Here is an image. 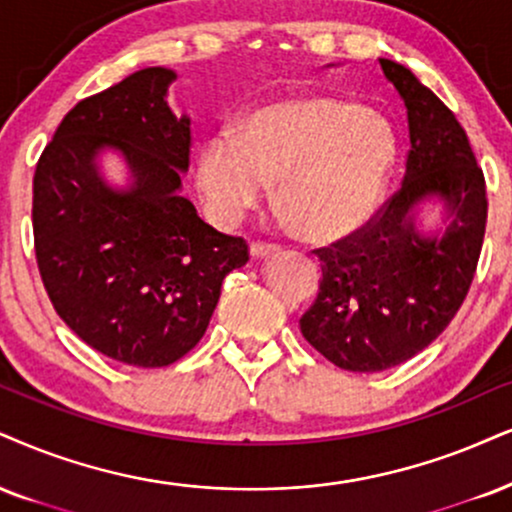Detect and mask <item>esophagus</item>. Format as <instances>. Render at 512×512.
Instances as JSON below:
<instances>
[{
	"instance_id": "obj_1",
	"label": "esophagus",
	"mask_w": 512,
	"mask_h": 512,
	"mask_svg": "<svg viewBox=\"0 0 512 512\" xmlns=\"http://www.w3.org/2000/svg\"><path fill=\"white\" fill-rule=\"evenodd\" d=\"M251 256L254 258H268V256H273V254H277V246L275 244H263V242H254L251 244Z\"/></svg>"
}]
</instances>
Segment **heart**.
Here are the masks:
<instances>
[{
  "label": "heart",
  "mask_w": 512,
  "mask_h": 512,
  "mask_svg": "<svg viewBox=\"0 0 512 512\" xmlns=\"http://www.w3.org/2000/svg\"><path fill=\"white\" fill-rule=\"evenodd\" d=\"M399 161L387 118L351 99L301 94L244 111L230 135L201 140L194 185L208 218L232 227L261 204H275L308 242H337L382 204Z\"/></svg>",
  "instance_id": "heart-1"
}]
</instances>
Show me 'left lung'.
<instances>
[{
    "label": "left lung",
    "mask_w": 512,
    "mask_h": 512,
    "mask_svg": "<svg viewBox=\"0 0 512 512\" xmlns=\"http://www.w3.org/2000/svg\"><path fill=\"white\" fill-rule=\"evenodd\" d=\"M380 66L406 106L403 185L358 235L318 251L323 282L299 320L308 344L351 372L406 363L449 327L487 227L484 175L456 116L406 66Z\"/></svg>",
    "instance_id": "left-lung-1"
}]
</instances>
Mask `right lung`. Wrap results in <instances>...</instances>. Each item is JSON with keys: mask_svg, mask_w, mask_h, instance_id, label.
I'll return each mask as SVG.
<instances>
[{"mask_svg": "<svg viewBox=\"0 0 512 512\" xmlns=\"http://www.w3.org/2000/svg\"><path fill=\"white\" fill-rule=\"evenodd\" d=\"M178 80L154 66L73 106L33 180L40 275L61 320L85 344L135 368L175 363L199 344L223 280L249 261L182 197L187 113L168 106ZM124 163L105 178L103 159Z\"/></svg>", "mask_w": 512, "mask_h": 512, "instance_id": "obj_1", "label": "right lung"}]
</instances>
